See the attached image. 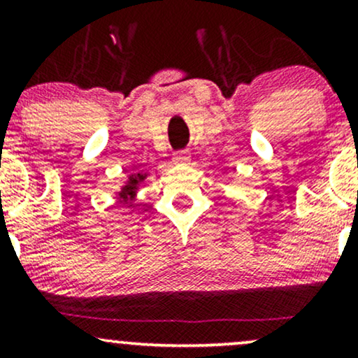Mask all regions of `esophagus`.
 Listing matches in <instances>:
<instances>
[{
  "instance_id": "esophagus-1",
  "label": "esophagus",
  "mask_w": 358,
  "mask_h": 358,
  "mask_svg": "<svg viewBox=\"0 0 358 358\" xmlns=\"http://www.w3.org/2000/svg\"><path fill=\"white\" fill-rule=\"evenodd\" d=\"M171 162H173L175 165H187V163L190 162V155H188L187 151H176L173 158H171Z\"/></svg>"
}]
</instances>
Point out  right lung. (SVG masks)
Segmentation results:
<instances>
[{
  "label": "right lung",
  "mask_w": 358,
  "mask_h": 358,
  "mask_svg": "<svg viewBox=\"0 0 358 358\" xmlns=\"http://www.w3.org/2000/svg\"><path fill=\"white\" fill-rule=\"evenodd\" d=\"M145 178H146V173L129 175V180H127V183L121 188V192H119V196L122 199V202L131 203V200H134L139 183H141Z\"/></svg>",
  "instance_id": "add662e5"
}]
</instances>
